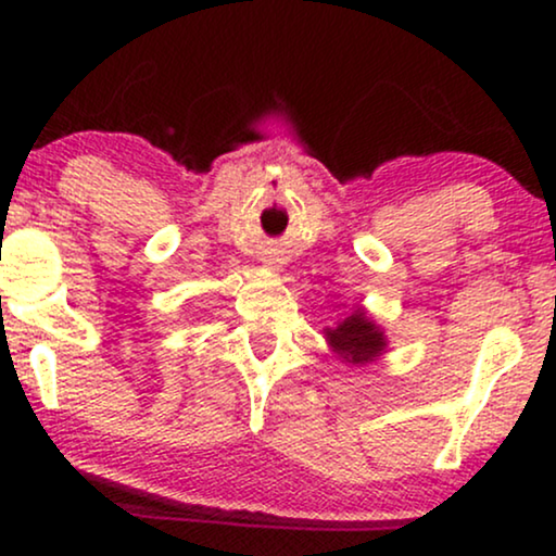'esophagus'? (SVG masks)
I'll use <instances>...</instances> for the list:
<instances>
[{
    "label": "esophagus",
    "instance_id": "obj_1",
    "mask_svg": "<svg viewBox=\"0 0 556 556\" xmlns=\"http://www.w3.org/2000/svg\"><path fill=\"white\" fill-rule=\"evenodd\" d=\"M266 266H269V269H279V264H277V261H269V264H266Z\"/></svg>",
    "mask_w": 556,
    "mask_h": 556
}]
</instances>
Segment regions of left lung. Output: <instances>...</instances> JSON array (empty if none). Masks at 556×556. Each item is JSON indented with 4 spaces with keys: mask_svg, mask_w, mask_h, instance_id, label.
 <instances>
[{
    "mask_svg": "<svg viewBox=\"0 0 556 556\" xmlns=\"http://www.w3.org/2000/svg\"><path fill=\"white\" fill-rule=\"evenodd\" d=\"M324 340L344 366H368L379 361L389 348L384 329L363 308L350 311L334 327L324 329Z\"/></svg>",
    "mask_w": 556,
    "mask_h": 556,
    "instance_id": "1",
    "label": "left lung"
}]
</instances>
